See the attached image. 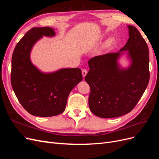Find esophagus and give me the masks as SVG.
<instances>
[{
  "instance_id": "esophagus-1",
  "label": "esophagus",
  "mask_w": 159,
  "mask_h": 159,
  "mask_svg": "<svg viewBox=\"0 0 159 159\" xmlns=\"http://www.w3.org/2000/svg\"><path fill=\"white\" fill-rule=\"evenodd\" d=\"M81 73H82L83 77L84 78V77L86 75V74H88V70L86 69H83L82 70H81Z\"/></svg>"
}]
</instances>
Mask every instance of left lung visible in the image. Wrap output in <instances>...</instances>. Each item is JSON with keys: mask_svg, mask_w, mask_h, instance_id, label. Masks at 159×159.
Instances as JSON below:
<instances>
[{"mask_svg": "<svg viewBox=\"0 0 159 159\" xmlns=\"http://www.w3.org/2000/svg\"><path fill=\"white\" fill-rule=\"evenodd\" d=\"M128 28L129 38L119 52L95 56L88 61L90 70L85 80L90 87L89 106L99 117H117L131 112L148 84L147 42L135 27L129 25ZM126 50L132 64L128 69H121L116 60Z\"/></svg>", "mask_w": 159, "mask_h": 159, "instance_id": "8db88e82", "label": "left lung"}]
</instances>
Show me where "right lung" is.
<instances>
[{"label": "right lung", "instance_id": "obj_1", "mask_svg": "<svg viewBox=\"0 0 159 159\" xmlns=\"http://www.w3.org/2000/svg\"><path fill=\"white\" fill-rule=\"evenodd\" d=\"M54 35L50 27L32 28L17 43L12 54V88L22 106L35 116L52 117L64 112L70 91L83 79L80 68L43 74L31 63L30 52L34 43L42 36Z\"/></svg>", "mask_w": 159, "mask_h": 159}]
</instances>
